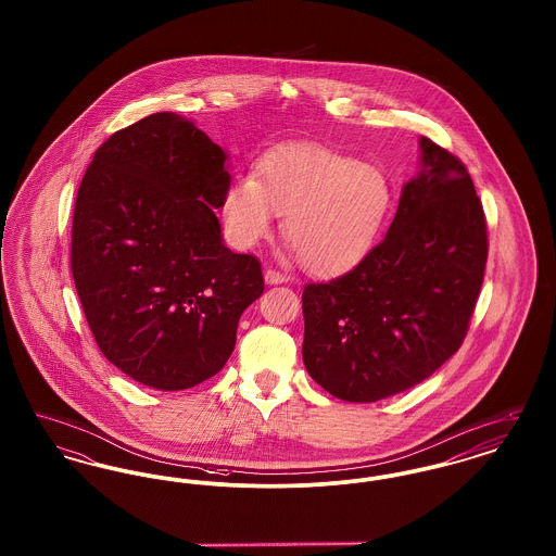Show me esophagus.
Here are the masks:
<instances>
[{
    "mask_svg": "<svg viewBox=\"0 0 556 556\" xmlns=\"http://www.w3.org/2000/svg\"><path fill=\"white\" fill-rule=\"evenodd\" d=\"M288 281V277L283 275V273H279V270H275V268H266L265 270V283L266 286H281V283H286Z\"/></svg>",
    "mask_w": 556,
    "mask_h": 556,
    "instance_id": "obj_1",
    "label": "esophagus"
}]
</instances>
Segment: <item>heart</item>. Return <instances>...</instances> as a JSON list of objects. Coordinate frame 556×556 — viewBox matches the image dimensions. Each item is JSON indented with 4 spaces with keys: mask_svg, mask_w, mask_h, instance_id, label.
Instances as JSON below:
<instances>
[{
    "mask_svg": "<svg viewBox=\"0 0 556 556\" xmlns=\"http://www.w3.org/2000/svg\"><path fill=\"white\" fill-rule=\"evenodd\" d=\"M392 200L394 189L379 166L315 143H291L268 152L256 177L231 179L220 208L238 250L268 238L277 214H286L283 236L300 265L336 277L369 256Z\"/></svg>",
    "mask_w": 556,
    "mask_h": 556,
    "instance_id": "b5f03b06",
    "label": "heart"
}]
</instances>
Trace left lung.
Here are the masks:
<instances>
[{"mask_svg":"<svg viewBox=\"0 0 556 556\" xmlns=\"http://www.w3.org/2000/svg\"><path fill=\"white\" fill-rule=\"evenodd\" d=\"M419 150L386 239L344 277L302 293L304 367L345 402L425 381L460 348L476 308L488 258L481 202L460 160L427 137Z\"/></svg>","mask_w":556,"mask_h":556,"instance_id":"left-lung-1","label":"left lung"}]
</instances>
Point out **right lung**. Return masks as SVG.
<instances>
[{
    "mask_svg": "<svg viewBox=\"0 0 556 556\" xmlns=\"http://www.w3.org/2000/svg\"><path fill=\"white\" fill-rule=\"evenodd\" d=\"M229 154L175 112L100 146L73 218V279L93 338L135 381L177 392L229 361L241 313L263 295L261 263L233 254L214 211Z\"/></svg>",
    "mask_w": 556,
    "mask_h": 556,
    "instance_id": "1",
    "label": "right lung"
}]
</instances>
